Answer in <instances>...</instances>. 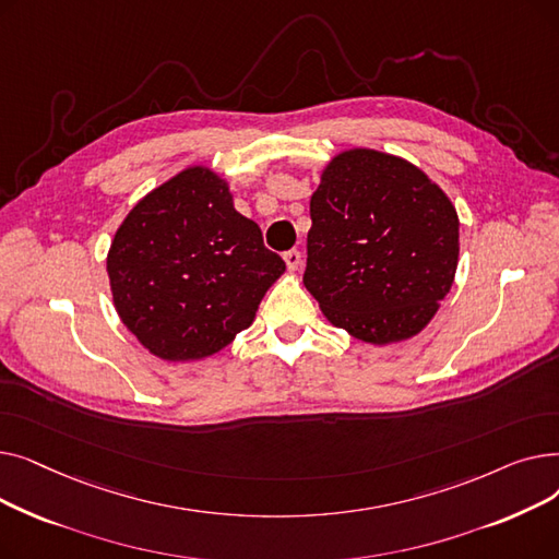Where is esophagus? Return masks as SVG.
<instances>
[{"instance_id": "esophagus-1", "label": "esophagus", "mask_w": 559, "mask_h": 559, "mask_svg": "<svg viewBox=\"0 0 559 559\" xmlns=\"http://www.w3.org/2000/svg\"><path fill=\"white\" fill-rule=\"evenodd\" d=\"M283 258H285V264H287V270H289V272L299 270V264H301V251H299V249H289V251H285V253H283Z\"/></svg>"}]
</instances>
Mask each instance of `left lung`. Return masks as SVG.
I'll return each mask as SVG.
<instances>
[{
	"instance_id": "left-lung-1",
	"label": "left lung",
	"mask_w": 559,
	"mask_h": 559,
	"mask_svg": "<svg viewBox=\"0 0 559 559\" xmlns=\"http://www.w3.org/2000/svg\"><path fill=\"white\" fill-rule=\"evenodd\" d=\"M304 283L337 329L371 344L417 335L453 285L457 213L403 158L350 150L310 199Z\"/></svg>"
}]
</instances>
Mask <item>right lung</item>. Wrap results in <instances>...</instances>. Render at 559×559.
<instances>
[{"label": "right lung", "instance_id": "1", "mask_svg": "<svg viewBox=\"0 0 559 559\" xmlns=\"http://www.w3.org/2000/svg\"><path fill=\"white\" fill-rule=\"evenodd\" d=\"M106 264L124 326L171 362L213 356L249 329L285 272L258 224L233 209L228 186L205 167L176 174L138 201Z\"/></svg>", "mask_w": 559, "mask_h": 559}]
</instances>
